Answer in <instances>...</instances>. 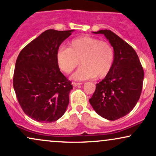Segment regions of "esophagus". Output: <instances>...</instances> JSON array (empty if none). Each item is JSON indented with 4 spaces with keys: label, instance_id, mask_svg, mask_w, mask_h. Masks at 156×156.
Returning a JSON list of instances; mask_svg holds the SVG:
<instances>
[{
    "label": "esophagus",
    "instance_id": "1",
    "mask_svg": "<svg viewBox=\"0 0 156 156\" xmlns=\"http://www.w3.org/2000/svg\"><path fill=\"white\" fill-rule=\"evenodd\" d=\"M72 84H73V87H78V86L81 85L82 83H76V82H73Z\"/></svg>",
    "mask_w": 156,
    "mask_h": 156
}]
</instances>
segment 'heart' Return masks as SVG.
<instances>
[{
  "instance_id": "b5f03b06",
  "label": "heart",
  "mask_w": 156,
  "mask_h": 156,
  "mask_svg": "<svg viewBox=\"0 0 156 156\" xmlns=\"http://www.w3.org/2000/svg\"><path fill=\"white\" fill-rule=\"evenodd\" d=\"M57 64L62 72L69 74L78 64L82 65L72 78L84 80L97 77L103 78L112 69L114 61L112 46L106 41L83 36L73 39L68 48L60 47L55 53Z\"/></svg>"
}]
</instances>
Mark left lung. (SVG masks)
<instances>
[{
    "mask_svg": "<svg viewBox=\"0 0 156 156\" xmlns=\"http://www.w3.org/2000/svg\"><path fill=\"white\" fill-rule=\"evenodd\" d=\"M93 33L106 37L114 48V61L108 74L96 84L89 103L102 117L116 120L136 105L142 90L144 70L133 48L116 34L107 29Z\"/></svg>",
    "mask_w": 156,
    "mask_h": 156,
    "instance_id": "obj_1",
    "label": "left lung"
}]
</instances>
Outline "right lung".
Listing matches in <instances>:
<instances>
[{
  "label": "right lung",
  "mask_w": 156,
  "mask_h": 156,
  "mask_svg": "<svg viewBox=\"0 0 156 156\" xmlns=\"http://www.w3.org/2000/svg\"><path fill=\"white\" fill-rule=\"evenodd\" d=\"M73 31L47 30L17 56L13 77L16 96L25 114L39 122L56 121L67 110L73 85L61 73L55 53Z\"/></svg>",
  "instance_id": "1"
}]
</instances>
